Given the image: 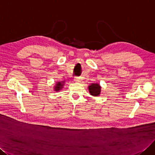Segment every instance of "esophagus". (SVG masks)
<instances>
[{
	"label": "esophagus",
	"mask_w": 155,
	"mask_h": 155,
	"mask_svg": "<svg viewBox=\"0 0 155 155\" xmlns=\"http://www.w3.org/2000/svg\"><path fill=\"white\" fill-rule=\"evenodd\" d=\"M74 81L77 82H80V79L78 77H75L74 78Z\"/></svg>",
	"instance_id": "esophagus-1"
}]
</instances>
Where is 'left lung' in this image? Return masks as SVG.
Instances as JSON below:
<instances>
[{
  "instance_id": "1",
  "label": "left lung",
  "mask_w": 155,
  "mask_h": 155,
  "mask_svg": "<svg viewBox=\"0 0 155 155\" xmlns=\"http://www.w3.org/2000/svg\"><path fill=\"white\" fill-rule=\"evenodd\" d=\"M101 88L100 85L98 84H92L91 86H89V91L93 96H98L101 93Z\"/></svg>"
}]
</instances>
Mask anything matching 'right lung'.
<instances>
[{
    "mask_svg": "<svg viewBox=\"0 0 155 155\" xmlns=\"http://www.w3.org/2000/svg\"><path fill=\"white\" fill-rule=\"evenodd\" d=\"M64 82L62 81L61 82H57V84H56V86H54V89H55L56 91H58L59 90H61V89H62V86L64 85V84H62Z\"/></svg>",
    "mask_w": 155,
    "mask_h": 155,
    "instance_id": "right-lung-1",
    "label": "right lung"
}]
</instances>
